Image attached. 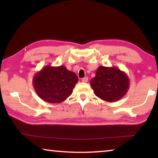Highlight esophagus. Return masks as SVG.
I'll use <instances>...</instances> for the list:
<instances>
[{
	"mask_svg": "<svg viewBox=\"0 0 158 158\" xmlns=\"http://www.w3.org/2000/svg\"><path fill=\"white\" fill-rule=\"evenodd\" d=\"M82 82H84V83H86L88 81V77H84V78H83L81 79Z\"/></svg>",
	"mask_w": 158,
	"mask_h": 158,
	"instance_id": "obj_1",
	"label": "esophagus"
}]
</instances>
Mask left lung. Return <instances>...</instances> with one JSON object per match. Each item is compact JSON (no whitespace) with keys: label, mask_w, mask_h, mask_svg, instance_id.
<instances>
[{"label":"left lung","mask_w":158,"mask_h":158,"mask_svg":"<svg viewBox=\"0 0 158 158\" xmlns=\"http://www.w3.org/2000/svg\"><path fill=\"white\" fill-rule=\"evenodd\" d=\"M95 95L102 100L114 102L126 94L130 87V79L127 74L114 67L100 66L95 77L90 80Z\"/></svg>","instance_id":"1"}]
</instances>
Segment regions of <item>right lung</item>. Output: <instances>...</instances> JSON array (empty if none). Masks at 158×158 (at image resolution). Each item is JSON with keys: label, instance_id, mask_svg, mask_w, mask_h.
Wrapping results in <instances>:
<instances>
[{"label": "right lung", "instance_id": "1", "mask_svg": "<svg viewBox=\"0 0 158 158\" xmlns=\"http://www.w3.org/2000/svg\"><path fill=\"white\" fill-rule=\"evenodd\" d=\"M78 81L77 74L65 66L46 65L35 74L33 84L42 100L53 104L62 102L70 96Z\"/></svg>", "mask_w": 158, "mask_h": 158}]
</instances>
